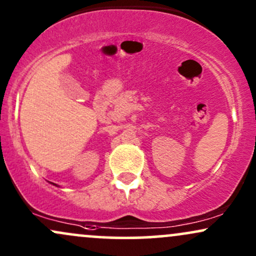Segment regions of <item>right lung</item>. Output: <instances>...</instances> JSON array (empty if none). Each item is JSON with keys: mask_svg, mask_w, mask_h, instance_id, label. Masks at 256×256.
<instances>
[{"mask_svg": "<svg viewBox=\"0 0 256 256\" xmlns=\"http://www.w3.org/2000/svg\"><path fill=\"white\" fill-rule=\"evenodd\" d=\"M54 184H55V183H54ZM55 186H56V184H55Z\"/></svg>", "mask_w": 256, "mask_h": 256, "instance_id": "add662e5", "label": "right lung"}]
</instances>
